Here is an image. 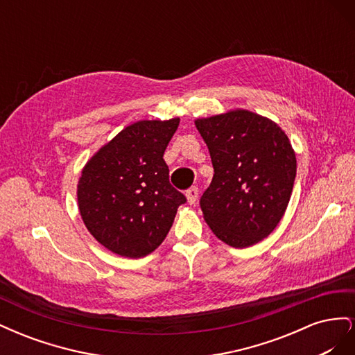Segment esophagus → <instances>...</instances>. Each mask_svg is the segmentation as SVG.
I'll return each instance as SVG.
<instances>
[{
	"mask_svg": "<svg viewBox=\"0 0 355 355\" xmlns=\"http://www.w3.org/2000/svg\"><path fill=\"white\" fill-rule=\"evenodd\" d=\"M187 198H188L189 204H196L197 200H198V188L197 187H191L187 191Z\"/></svg>",
	"mask_w": 355,
	"mask_h": 355,
	"instance_id": "1",
	"label": "esophagus"
}]
</instances>
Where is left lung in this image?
<instances>
[{"mask_svg": "<svg viewBox=\"0 0 355 355\" xmlns=\"http://www.w3.org/2000/svg\"><path fill=\"white\" fill-rule=\"evenodd\" d=\"M214 175L200 207L219 240L237 249L268 237L282 220L296 178V157L271 120L237 110L196 121Z\"/></svg>", "mask_w": 355, "mask_h": 355, "instance_id": "1", "label": "left lung"}]
</instances>
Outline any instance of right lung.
<instances>
[{"label":"right lung","instance_id":"1","mask_svg":"<svg viewBox=\"0 0 355 355\" xmlns=\"http://www.w3.org/2000/svg\"><path fill=\"white\" fill-rule=\"evenodd\" d=\"M179 118L125 127L85 164L78 207L85 227L106 249L142 257L163 243L187 197L171 187L163 158Z\"/></svg>","mask_w":355,"mask_h":355}]
</instances>
